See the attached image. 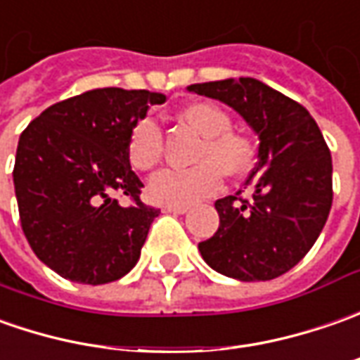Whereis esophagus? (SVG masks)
Returning <instances> with one entry per match:
<instances>
[{
  "label": "esophagus",
  "mask_w": 360,
  "mask_h": 360,
  "mask_svg": "<svg viewBox=\"0 0 360 360\" xmlns=\"http://www.w3.org/2000/svg\"><path fill=\"white\" fill-rule=\"evenodd\" d=\"M163 211H165V213H173V215H183V213H187V211H189V207H177V205H165V207H163Z\"/></svg>",
  "instance_id": "1"
}]
</instances>
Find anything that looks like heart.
<instances>
[{
  "label": "heart",
  "instance_id": "heart-1",
  "mask_svg": "<svg viewBox=\"0 0 360 360\" xmlns=\"http://www.w3.org/2000/svg\"><path fill=\"white\" fill-rule=\"evenodd\" d=\"M179 117L203 135L197 145L195 161L189 169H161L155 173L147 193L159 205H187L203 201L223 185V173L229 177L243 175L255 163L253 141L231 129L227 111L213 103H193L181 109ZM131 165L141 171L153 169L163 157V131L153 117L133 123L127 139Z\"/></svg>",
  "mask_w": 360,
  "mask_h": 360
}]
</instances>
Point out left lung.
I'll list each match as a JSON object with an SVG mask.
<instances>
[{
  "instance_id": "obj_1",
  "label": "left lung",
  "mask_w": 360,
  "mask_h": 360,
  "mask_svg": "<svg viewBox=\"0 0 360 360\" xmlns=\"http://www.w3.org/2000/svg\"><path fill=\"white\" fill-rule=\"evenodd\" d=\"M233 107L259 135V161L245 185L251 199L215 201L219 229L199 243L205 263L239 281H271L297 265L325 227L333 161L311 113L253 77L187 87Z\"/></svg>"
}]
</instances>
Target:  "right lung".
<instances>
[{
  "label": "right lung",
  "mask_w": 360,
  "mask_h": 360,
  "mask_svg": "<svg viewBox=\"0 0 360 360\" xmlns=\"http://www.w3.org/2000/svg\"><path fill=\"white\" fill-rule=\"evenodd\" d=\"M165 95L103 87L47 107L21 133L13 167L19 221L37 259L57 275L103 285L127 275L159 209L139 199L127 139ZM133 205L123 207L117 196Z\"/></svg>",
  "instance_id": "obj_1"
}]
</instances>
